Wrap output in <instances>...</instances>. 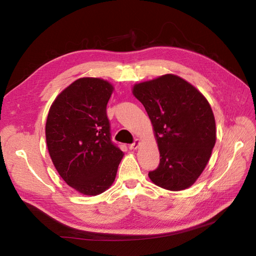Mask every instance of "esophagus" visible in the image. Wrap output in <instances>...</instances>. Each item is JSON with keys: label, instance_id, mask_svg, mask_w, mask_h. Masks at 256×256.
Wrapping results in <instances>:
<instances>
[{"label": "esophagus", "instance_id": "1", "mask_svg": "<svg viewBox=\"0 0 256 256\" xmlns=\"http://www.w3.org/2000/svg\"><path fill=\"white\" fill-rule=\"evenodd\" d=\"M140 140H135L133 144H130L128 146V148H130V150H135V149L138 148V146H140Z\"/></svg>", "mask_w": 256, "mask_h": 256}]
</instances>
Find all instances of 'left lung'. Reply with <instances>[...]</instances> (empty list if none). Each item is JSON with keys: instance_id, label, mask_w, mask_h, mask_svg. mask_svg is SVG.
Masks as SVG:
<instances>
[{"instance_id": "1", "label": "left lung", "mask_w": 256, "mask_h": 256, "mask_svg": "<svg viewBox=\"0 0 256 256\" xmlns=\"http://www.w3.org/2000/svg\"><path fill=\"white\" fill-rule=\"evenodd\" d=\"M151 120L160 150L153 184L170 191L191 186L216 144V121L208 100L191 84L167 74L133 88Z\"/></svg>"}]
</instances>
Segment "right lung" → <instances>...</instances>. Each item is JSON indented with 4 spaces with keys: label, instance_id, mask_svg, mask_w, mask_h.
<instances>
[{
    "label": "right lung",
    "instance_id": "right-lung-1",
    "mask_svg": "<svg viewBox=\"0 0 256 256\" xmlns=\"http://www.w3.org/2000/svg\"><path fill=\"white\" fill-rule=\"evenodd\" d=\"M114 86L100 78H80L49 109L46 142L62 179L84 195L105 192L114 181L123 152L112 140L106 107Z\"/></svg>",
    "mask_w": 256,
    "mask_h": 256
}]
</instances>
